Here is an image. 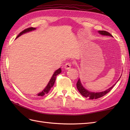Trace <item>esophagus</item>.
Here are the masks:
<instances>
[{
	"label": "esophagus",
	"instance_id": "34e87169",
	"mask_svg": "<svg viewBox=\"0 0 130 130\" xmlns=\"http://www.w3.org/2000/svg\"><path fill=\"white\" fill-rule=\"evenodd\" d=\"M71 67V62H67L65 63V65L64 66V68L66 70H68L70 69Z\"/></svg>",
	"mask_w": 130,
	"mask_h": 130
}]
</instances>
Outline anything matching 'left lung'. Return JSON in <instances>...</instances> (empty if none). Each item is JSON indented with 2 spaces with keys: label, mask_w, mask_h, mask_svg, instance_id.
<instances>
[{
  "label": "left lung",
  "mask_w": 130,
  "mask_h": 130,
  "mask_svg": "<svg viewBox=\"0 0 130 130\" xmlns=\"http://www.w3.org/2000/svg\"><path fill=\"white\" fill-rule=\"evenodd\" d=\"M98 32L99 34L102 35V36H109L112 37V36L110 34L109 32H108L107 31H98ZM120 78H119V79L118 80V81L119 80ZM116 84V83H115L114 85H113L111 87H110L106 90L103 91V92H101L95 93V92H90V91L88 90L85 89V88L83 86L82 84L81 83L80 80V79H79V80H78V82H77V83H76V87H77V89H78V91L80 92V93L83 96H84L86 98H89L90 99H97L99 98H101V97H102V96H103L106 95L107 93L110 92V90L112 89V88L115 86V85Z\"/></svg>",
  "instance_id": "1"
}]
</instances>
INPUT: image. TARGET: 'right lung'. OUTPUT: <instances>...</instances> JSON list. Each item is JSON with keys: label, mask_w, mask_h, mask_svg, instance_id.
Wrapping results in <instances>:
<instances>
[{"label": "right lung", "mask_w": 130, "mask_h": 130, "mask_svg": "<svg viewBox=\"0 0 130 130\" xmlns=\"http://www.w3.org/2000/svg\"><path fill=\"white\" fill-rule=\"evenodd\" d=\"M36 29V28H34V27H30V28L24 29V31H23L22 32H21L20 34H19L17 36V37H16V38H17L19 36H21L23 34H26V33H27V32H31V31H34V30H35ZM61 72V68H59V69H57V70L55 71L53 75H52L51 78L50 79V81L48 83L47 85V86L45 87V89H44L41 92L38 93L37 95L41 96L45 95V94H47L50 92V90H51V88L54 86L55 82V80H56V76L58 75V74H60Z\"/></svg>", "instance_id": "1"}]
</instances>
